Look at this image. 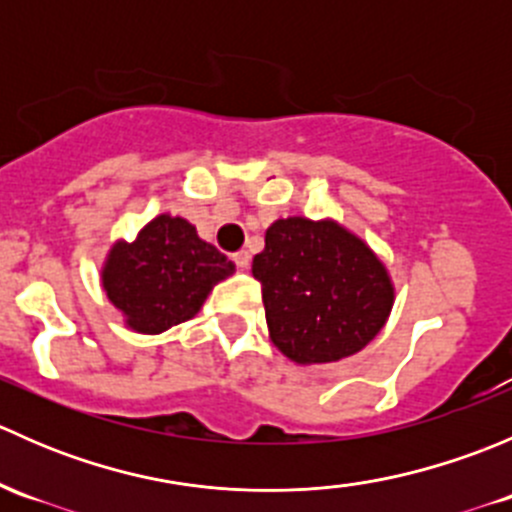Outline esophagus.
Wrapping results in <instances>:
<instances>
[{
	"label": "esophagus",
	"mask_w": 512,
	"mask_h": 512,
	"mask_svg": "<svg viewBox=\"0 0 512 512\" xmlns=\"http://www.w3.org/2000/svg\"><path fill=\"white\" fill-rule=\"evenodd\" d=\"M232 260H235V265L240 267V270H247V267H250V252L247 250L235 252V255H232Z\"/></svg>",
	"instance_id": "34e87169"
}]
</instances>
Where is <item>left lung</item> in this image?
<instances>
[{
    "instance_id": "1",
    "label": "left lung",
    "mask_w": 512,
    "mask_h": 512,
    "mask_svg": "<svg viewBox=\"0 0 512 512\" xmlns=\"http://www.w3.org/2000/svg\"><path fill=\"white\" fill-rule=\"evenodd\" d=\"M252 275L262 285L272 342L297 364H327L361 352L394 304L379 257L332 220L272 223Z\"/></svg>"
}]
</instances>
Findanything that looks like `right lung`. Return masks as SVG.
I'll return each mask as SVG.
<instances>
[{
    "label": "right lung",
    "instance_id": "1",
    "mask_svg": "<svg viewBox=\"0 0 512 512\" xmlns=\"http://www.w3.org/2000/svg\"><path fill=\"white\" fill-rule=\"evenodd\" d=\"M232 272V260L200 240L188 220L158 215L136 240L111 247L101 280L128 327L160 334L193 319L210 289Z\"/></svg>",
    "mask_w": 512,
    "mask_h": 512
}]
</instances>
